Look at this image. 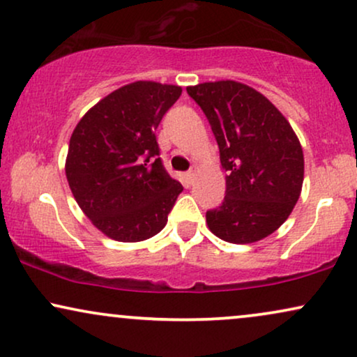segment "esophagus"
I'll return each mask as SVG.
<instances>
[{
	"instance_id": "1",
	"label": "esophagus",
	"mask_w": 357,
	"mask_h": 357,
	"mask_svg": "<svg viewBox=\"0 0 357 357\" xmlns=\"http://www.w3.org/2000/svg\"><path fill=\"white\" fill-rule=\"evenodd\" d=\"M185 177H187V180H188V183H190L192 182V180H193V177H195V170H188L187 172V174H185Z\"/></svg>"
}]
</instances>
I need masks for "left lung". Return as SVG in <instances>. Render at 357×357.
<instances>
[{
    "instance_id": "8db88e82",
    "label": "left lung",
    "mask_w": 357,
    "mask_h": 357,
    "mask_svg": "<svg viewBox=\"0 0 357 357\" xmlns=\"http://www.w3.org/2000/svg\"><path fill=\"white\" fill-rule=\"evenodd\" d=\"M208 119L228 172L225 199L206 212L218 238L253 243L283 225L300 199L303 149L289 122L252 87L235 81L187 87Z\"/></svg>"
}]
</instances>
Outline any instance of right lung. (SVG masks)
Segmentation results:
<instances>
[{
	"instance_id": "add662e5",
	"label": "right lung",
	"mask_w": 357,
	"mask_h": 357,
	"mask_svg": "<svg viewBox=\"0 0 357 357\" xmlns=\"http://www.w3.org/2000/svg\"><path fill=\"white\" fill-rule=\"evenodd\" d=\"M180 94L178 86L132 82L96 104L73 132L66 177L82 212L109 238L157 235L183 190L165 170L155 137Z\"/></svg>"
}]
</instances>
